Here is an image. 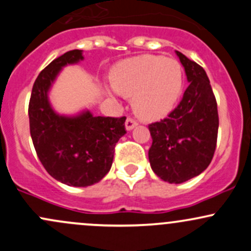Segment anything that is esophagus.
Here are the masks:
<instances>
[{
	"mask_svg": "<svg viewBox=\"0 0 251 251\" xmlns=\"http://www.w3.org/2000/svg\"><path fill=\"white\" fill-rule=\"evenodd\" d=\"M137 125H138V123H137V121L134 120L133 118H127V120H126V123H125L126 130H127V131H131L132 128L136 127Z\"/></svg>",
	"mask_w": 251,
	"mask_h": 251,
	"instance_id": "34e87169",
	"label": "esophagus"
}]
</instances>
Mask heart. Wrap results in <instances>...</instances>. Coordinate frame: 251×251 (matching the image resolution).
I'll use <instances>...</instances> for the list:
<instances>
[{"instance_id": "b5f03b06", "label": "heart", "mask_w": 251, "mask_h": 251, "mask_svg": "<svg viewBox=\"0 0 251 251\" xmlns=\"http://www.w3.org/2000/svg\"><path fill=\"white\" fill-rule=\"evenodd\" d=\"M118 94L133 97V109L141 118L167 114L183 88V70L176 60L143 55L119 63L112 73Z\"/></svg>"}]
</instances>
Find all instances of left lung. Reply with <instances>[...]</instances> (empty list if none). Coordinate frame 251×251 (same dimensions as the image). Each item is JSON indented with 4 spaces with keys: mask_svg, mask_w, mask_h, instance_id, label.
<instances>
[{
    "mask_svg": "<svg viewBox=\"0 0 251 251\" xmlns=\"http://www.w3.org/2000/svg\"><path fill=\"white\" fill-rule=\"evenodd\" d=\"M189 86L167 118L149 125L152 144L149 161L162 180L180 184L201 174L214 156L218 104L207 73L199 63L176 51Z\"/></svg>",
    "mask_w": 251,
    "mask_h": 251,
    "instance_id": "1",
    "label": "left lung"
}]
</instances>
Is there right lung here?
I'll return each mask as SVG.
<instances>
[{
  "label": "right lung",
  "instance_id": "right-lung-1",
  "mask_svg": "<svg viewBox=\"0 0 251 251\" xmlns=\"http://www.w3.org/2000/svg\"><path fill=\"white\" fill-rule=\"evenodd\" d=\"M84 59L71 50L51 61L33 84L28 103L30 133L38 159L50 176L68 186L85 188L109 172L114 148L126 133V117H95L89 110L75 117L51 108L48 92L65 66Z\"/></svg>",
  "mask_w": 251,
  "mask_h": 251
}]
</instances>
